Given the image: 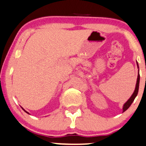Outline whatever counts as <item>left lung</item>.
Segmentation results:
<instances>
[{
	"instance_id": "obj_1",
	"label": "left lung",
	"mask_w": 146,
	"mask_h": 146,
	"mask_svg": "<svg viewBox=\"0 0 146 146\" xmlns=\"http://www.w3.org/2000/svg\"><path fill=\"white\" fill-rule=\"evenodd\" d=\"M137 66H138V68H139V64H138V63H137ZM139 81H140V75H139V69L138 77H137V84H136L135 90H134V93H133L132 95L131 96V97L129 98V100H128L124 104V105H123V112L125 111L126 110H127V109L129 108V107H130V105H132V102H134V99H135V98L137 97V94H138V91H139Z\"/></svg>"
}]
</instances>
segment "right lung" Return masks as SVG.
I'll return each instance as SVG.
<instances>
[{"label": "right lung", "instance_id": "add662e5", "mask_svg": "<svg viewBox=\"0 0 146 146\" xmlns=\"http://www.w3.org/2000/svg\"><path fill=\"white\" fill-rule=\"evenodd\" d=\"M22 109H23V108H22ZM24 111H25V110H24ZM25 111V112H26V113H28V112H27L26 111Z\"/></svg>", "mask_w": 146, "mask_h": 146}]
</instances>
